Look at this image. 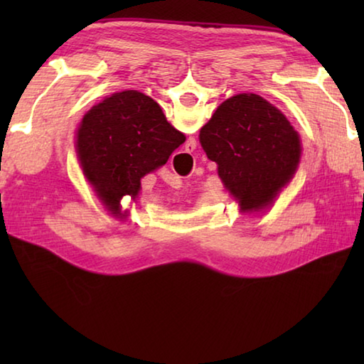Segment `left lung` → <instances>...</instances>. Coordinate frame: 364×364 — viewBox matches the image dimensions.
<instances>
[{
	"label": "left lung",
	"mask_w": 364,
	"mask_h": 364,
	"mask_svg": "<svg viewBox=\"0 0 364 364\" xmlns=\"http://www.w3.org/2000/svg\"><path fill=\"white\" fill-rule=\"evenodd\" d=\"M207 157L244 208L267 207L289 183L300 160L297 132L262 96L242 93L221 102L200 128Z\"/></svg>",
	"instance_id": "8db88e82"
}]
</instances>
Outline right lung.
Here are the masks:
<instances>
[{"instance_id":"right-lung-1","label":"right lung","mask_w":364,"mask_h":364,"mask_svg":"<svg viewBox=\"0 0 364 364\" xmlns=\"http://www.w3.org/2000/svg\"><path fill=\"white\" fill-rule=\"evenodd\" d=\"M184 139L152 97L128 90L106 97L83 117L77 152L86 178L117 215L122 197H136L141 178L167 164Z\"/></svg>"}]
</instances>
